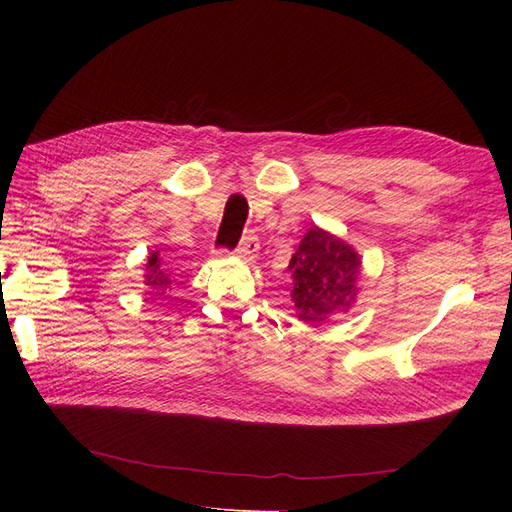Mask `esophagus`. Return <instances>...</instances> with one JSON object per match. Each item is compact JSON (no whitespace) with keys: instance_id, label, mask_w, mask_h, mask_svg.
Wrapping results in <instances>:
<instances>
[{"instance_id":"34e87169","label":"esophagus","mask_w":512,"mask_h":512,"mask_svg":"<svg viewBox=\"0 0 512 512\" xmlns=\"http://www.w3.org/2000/svg\"><path fill=\"white\" fill-rule=\"evenodd\" d=\"M258 250H260V243H258V237L256 235H245L241 245L235 250V254L243 260H254L258 256Z\"/></svg>"}]
</instances>
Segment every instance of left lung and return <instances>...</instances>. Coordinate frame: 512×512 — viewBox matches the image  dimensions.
<instances>
[{"label":"left lung","mask_w":512,"mask_h":512,"mask_svg":"<svg viewBox=\"0 0 512 512\" xmlns=\"http://www.w3.org/2000/svg\"><path fill=\"white\" fill-rule=\"evenodd\" d=\"M288 269L292 271V303L299 320H329L346 314L356 303L361 256L329 230L309 228Z\"/></svg>","instance_id":"1"}]
</instances>
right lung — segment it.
Wrapping results in <instances>:
<instances>
[{
    "label": "right lung",
    "instance_id": "add662e5",
    "mask_svg": "<svg viewBox=\"0 0 512 512\" xmlns=\"http://www.w3.org/2000/svg\"><path fill=\"white\" fill-rule=\"evenodd\" d=\"M145 284L151 288V292L156 290L158 294L166 292V288H170L173 284H177L175 275L168 271V265L164 262L160 252H151L147 256V265H145ZM173 290V288H170Z\"/></svg>",
    "mask_w": 512,
    "mask_h": 512
}]
</instances>
